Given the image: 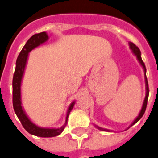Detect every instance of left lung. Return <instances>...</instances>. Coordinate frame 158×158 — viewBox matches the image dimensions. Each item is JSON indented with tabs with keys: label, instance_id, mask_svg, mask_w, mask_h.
I'll return each instance as SVG.
<instances>
[{
	"label": "left lung",
	"instance_id": "left-lung-1",
	"mask_svg": "<svg viewBox=\"0 0 158 158\" xmlns=\"http://www.w3.org/2000/svg\"><path fill=\"white\" fill-rule=\"evenodd\" d=\"M129 46H130V48L131 49L132 52L134 53V55L137 58V60L139 61L140 64H141L142 68H143V69H144V76H145V83H146V96H145V99H144V101H143V105H142V107H141V110L140 113H139V115L137 117L135 118L134 121H133L132 123L131 124V126H130L127 129H129L130 127H132L134 124H135L137 121L141 119L143 115H144L145 111H146V108H147V105H148V95H149V88H148V79H147V74H146V72H147V70H146V66H145L144 63L142 61V59H141V51L137 47L135 46V44L133 43H129ZM95 126V125H94ZM96 128H98L99 130H101V131H110V130H107V129H104V128H101V127H98V126H95Z\"/></svg>",
	"mask_w": 158,
	"mask_h": 158
}]
</instances>
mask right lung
I'll list each match as a JSON object with an SVG mask.
<instances>
[{"mask_svg": "<svg viewBox=\"0 0 158 158\" xmlns=\"http://www.w3.org/2000/svg\"><path fill=\"white\" fill-rule=\"evenodd\" d=\"M48 40V36L46 33V31H43L40 33L33 35L32 37L29 38V40L26 43L25 46L23 47L19 55L17 57V63H16V69L14 72L13 80H12V103H13L14 111L17 115V117L21 121V123L24 127V129L31 135L40 136V137H53L56 135H60L64 127L67 125L68 117L69 115L70 111L72 110L75 101L71 103L69 109H68L67 114H66V120L65 123L60 128H44V127H37L28 118L27 114L23 110L22 106V97H21V85H22V80H23V73L25 71L27 61L28 58V53L31 50L34 49L35 48L40 46L45 42Z\"/></svg>", "mask_w": 158, "mask_h": 158, "instance_id": "right-lung-1", "label": "right lung"}]
</instances>
